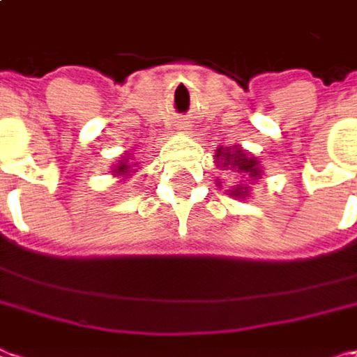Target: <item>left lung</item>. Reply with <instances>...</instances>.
I'll use <instances>...</instances> for the list:
<instances>
[{
	"mask_svg": "<svg viewBox=\"0 0 357 357\" xmlns=\"http://www.w3.org/2000/svg\"><path fill=\"white\" fill-rule=\"evenodd\" d=\"M217 163L219 165H223V167H236L238 172H244V174H250L252 178H258L260 176V169H258V163L254 161V159H248L246 157V153L242 151V149H236L234 153L231 151H223V149H219L217 151ZM246 192V185H242V188H236V190H231V196H246L244 194Z\"/></svg>",
	"mask_w": 357,
	"mask_h": 357,
	"instance_id": "8db88e82",
	"label": "left lung"
}]
</instances>
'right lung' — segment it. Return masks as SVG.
I'll return each instance as SVG.
<instances>
[{
    "instance_id": "1",
    "label": "right lung",
    "mask_w": 357,
    "mask_h": 357,
    "mask_svg": "<svg viewBox=\"0 0 357 357\" xmlns=\"http://www.w3.org/2000/svg\"><path fill=\"white\" fill-rule=\"evenodd\" d=\"M128 169H130L128 163H119V167L115 169V174H128Z\"/></svg>"
}]
</instances>
